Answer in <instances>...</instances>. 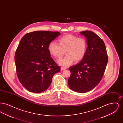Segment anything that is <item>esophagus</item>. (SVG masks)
<instances>
[{"label":"esophagus","mask_w":123,"mask_h":123,"mask_svg":"<svg viewBox=\"0 0 123 123\" xmlns=\"http://www.w3.org/2000/svg\"><path fill=\"white\" fill-rule=\"evenodd\" d=\"M65 69H66V68H64V67H61V71H63V70H65Z\"/></svg>","instance_id":"34e87169"}]
</instances>
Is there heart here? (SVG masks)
I'll list each match as a JSON object with an SVG mask.
<instances>
[{
  "label": "heart",
  "instance_id": "1",
  "mask_svg": "<svg viewBox=\"0 0 123 123\" xmlns=\"http://www.w3.org/2000/svg\"><path fill=\"white\" fill-rule=\"evenodd\" d=\"M59 44L51 41L48 47L50 53L54 58L60 57L65 51L66 55L59 59L57 63L63 67H68L75 62L81 61L84 57L87 49V42L83 37L67 34L58 40Z\"/></svg>",
  "mask_w": 123,
  "mask_h": 123
}]
</instances>
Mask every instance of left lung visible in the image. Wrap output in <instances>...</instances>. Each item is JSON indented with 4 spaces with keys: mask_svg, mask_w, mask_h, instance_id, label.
I'll return each instance as SVG.
<instances>
[{
    "mask_svg": "<svg viewBox=\"0 0 123 123\" xmlns=\"http://www.w3.org/2000/svg\"><path fill=\"white\" fill-rule=\"evenodd\" d=\"M86 38L87 49L83 59L69 68V88L84 93L95 88L102 79L108 61L105 44L99 36L91 31L80 32Z\"/></svg>",
    "mask_w": 123,
    "mask_h": 123,
    "instance_id": "8db88e82",
    "label": "left lung"
}]
</instances>
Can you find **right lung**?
I'll list each match as a JSON object with an SVG mask.
<instances>
[{
    "instance_id": "obj_1",
    "label": "right lung",
    "mask_w": 123,
    "mask_h": 123,
    "mask_svg": "<svg viewBox=\"0 0 123 123\" xmlns=\"http://www.w3.org/2000/svg\"><path fill=\"white\" fill-rule=\"evenodd\" d=\"M61 34L36 31L22 38L15 53L18 78L29 92L40 93L50 86L53 75L60 71L48 49L49 43Z\"/></svg>"
}]
</instances>
